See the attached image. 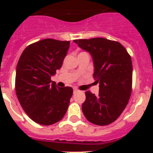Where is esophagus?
I'll use <instances>...</instances> for the list:
<instances>
[{
	"instance_id": "esophagus-1",
	"label": "esophagus",
	"mask_w": 153,
	"mask_h": 153,
	"mask_svg": "<svg viewBox=\"0 0 153 153\" xmlns=\"http://www.w3.org/2000/svg\"><path fill=\"white\" fill-rule=\"evenodd\" d=\"M79 92V90H77V89H74V93H76Z\"/></svg>"
}]
</instances>
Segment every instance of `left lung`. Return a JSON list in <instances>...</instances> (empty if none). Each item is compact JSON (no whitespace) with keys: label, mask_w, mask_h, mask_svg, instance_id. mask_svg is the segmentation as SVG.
<instances>
[{"label":"left lung","mask_w":153,"mask_h":153,"mask_svg":"<svg viewBox=\"0 0 153 153\" xmlns=\"http://www.w3.org/2000/svg\"><path fill=\"white\" fill-rule=\"evenodd\" d=\"M75 44L92 56L93 78L99 83V95L86 92L82 110L89 122L106 126L120 117L132 91V65L130 56L119 42L97 37L75 40Z\"/></svg>","instance_id":"1"}]
</instances>
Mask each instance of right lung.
Masks as SVG:
<instances>
[{
    "label": "right lung",
    "mask_w": 153,
    "mask_h": 153,
    "mask_svg": "<svg viewBox=\"0 0 153 153\" xmlns=\"http://www.w3.org/2000/svg\"><path fill=\"white\" fill-rule=\"evenodd\" d=\"M70 41L44 39L26 47L16 70L15 90L24 112L36 123L59 122L68 109L73 89L58 87L51 77L60 69Z\"/></svg>",
    "instance_id": "add662e5"
}]
</instances>
